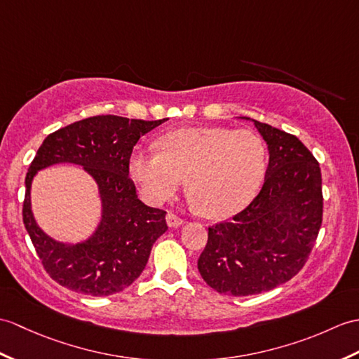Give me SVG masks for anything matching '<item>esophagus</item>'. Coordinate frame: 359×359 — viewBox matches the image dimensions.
Masks as SVG:
<instances>
[{"mask_svg":"<svg viewBox=\"0 0 359 359\" xmlns=\"http://www.w3.org/2000/svg\"><path fill=\"white\" fill-rule=\"evenodd\" d=\"M166 223H168V226L176 228V226H180V224L185 223V220H183L182 217H179L177 214L168 212V214H166Z\"/></svg>","mask_w":359,"mask_h":359,"instance_id":"obj_1","label":"esophagus"}]
</instances>
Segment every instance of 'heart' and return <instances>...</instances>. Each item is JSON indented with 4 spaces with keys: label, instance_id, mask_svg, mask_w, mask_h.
I'll return each instance as SVG.
<instances>
[{
    "label": "heart",
    "instance_id": "heart-1",
    "mask_svg": "<svg viewBox=\"0 0 359 359\" xmlns=\"http://www.w3.org/2000/svg\"><path fill=\"white\" fill-rule=\"evenodd\" d=\"M161 153L131 156L130 174L149 203L174 196L187 177L188 191L206 217L224 219L252 202L266 171V147L251 130L193 127L166 133Z\"/></svg>",
    "mask_w": 359,
    "mask_h": 359
}]
</instances>
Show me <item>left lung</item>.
I'll return each instance as SVG.
<instances>
[{"instance_id": "obj_1", "label": "left lung", "mask_w": 359, "mask_h": 359, "mask_svg": "<svg viewBox=\"0 0 359 359\" xmlns=\"http://www.w3.org/2000/svg\"><path fill=\"white\" fill-rule=\"evenodd\" d=\"M269 149L260 193L232 220L208 228L197 268L208 286L257 295L303 269L323 222L321 170L297 136L254 121Z\"/></svg>"}]
</instances>
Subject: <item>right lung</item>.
Here are the masks:
<instances>
[{
  "mask_svg": "<svg viewBox=\"0 0 359 359\" xmlns=\"http://www.w3.org/2000/svg\"><path fill=\"white\" fill-rule=\"evenodd\" d=\"M161 121L93 116L48 135L26 176L22 222L46 272L73 292L107 297L121 292L145 269L154 241L168 229L166 211L142 203L128 177L130 157L140 136ZM56 163L81 164L95 179L103 217L95 234L76 245L48 238L32 219L29 187L34 174Z\"/></svg>",
  "mask_w": 359,
  "mask_h": 359,
  "instance_id": "obj_1",
  "label": "right lung"
}]
</instances>
